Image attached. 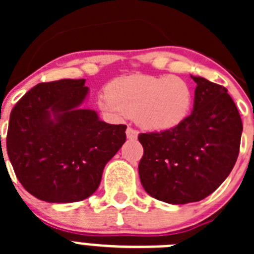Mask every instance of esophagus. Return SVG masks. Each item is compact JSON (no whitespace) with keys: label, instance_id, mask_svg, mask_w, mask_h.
Wrapping results in <instances>:
<instances>
[{"label":"esophagus","instance_id":"obj_1","mask_svg":"<svg viewBox=\"0 0 254 254\" xmlns=\"http://www.w3.org/2000/svg\"><path fill=\"white\" fill-rule=\"evenodd\" d=\"M126 134H127V138H128V140H136L138 136V132L136 131V129L128 127V128L126 129Z\"/></svg>","mask_w":254,"mask_h":254}]
</instances>
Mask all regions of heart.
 Masks as SVG:
<instances>
[{
  "label": "heart",
  "instance_id": "b5f03b06",
  "mask_svg": "<svg viewBox=\"0 0 254 254\" xmlns=\"http://www.w3.org/2000/svg\"><path fill=\"white\" fill-rule=\"evenodd\" d=\"M98 104L108 116H134L142 128L165 132L187 120L193 104V91L178 76H123L108 85V94L99 96Z\"/></svg>",
  "mask_w": 254,
  "mask_h": 254
}]
</instances>
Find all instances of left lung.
<instances>
[{"mask_svg":"<svg viewBox=\"0 0 254 254\" xmlns=\"http://www.w3.org/2000/svg\"><path fill=\"white\" fill-rule=\"evenodd\" d=\"M193 111L179 127L140 133L141 185L154 198L172 205L197 202L228 178L241 146L242 125L228 90L199 76Z\"/></svg>","mask_w":254,"mask_h":254,"instance_id":"1","label":"left lung"}]
</instances>
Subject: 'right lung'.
<instances>
[{"mask_svg":"<svg viewBox=\"0 0 254 254\" xmlns=\"http://www.w3.org/2000/svg\"><path fill=\"white\" fill-rule=\"evenodd\" d=\"M85 80L38 84L13 107L6 149L22 187L52 203L77 202L98 190L103 170L126 141L125 125L82 107Z\"/></svg>","mask_w":254,"mask_h":254,"instance_id":"obj_1","label":"right lung"}]
</instances>
